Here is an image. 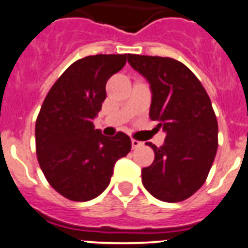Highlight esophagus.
Instances as JSON below:
<instances>
[{"instance_id":"34e87169","label":"esophagus","mask_w":248,"mask_h":248,"mask_svg":"<svg viewBox=\"0 0 248 248\" xmlns=\"http://www.w3.org/2000/svg\"><path fill=\"white\" fill-rule=\"evenodd\" d=\"M131 143H132L133 149H137V148H140V147L143 146V142H140V140H131Z\"/></svg>"}]
</instances>
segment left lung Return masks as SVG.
Instances as JSON below:
<instances>
[{"mask_svg": "<svg viewBox=\"0 0 248 248\" xmlns=\"http://www.w3.org/2000/svg\"><path fill=\"white\" fill-rule=\"evenodd\" d=\"M127 62L148 81L149 117L166 132L155 160L142 169V183L151 195L167 202L188 199L202 188L217 151V121L202 82L171 58L127 54Z\"/></svg>", "mask_w": 248, "mask_h": 248, "instance_id": "left-lung-1", "label": "left lung"}]
</instances>
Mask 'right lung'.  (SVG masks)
<instances>
[{"label": "right lung", "instance_id": "right-lung-1", "mask_svg": "<svg viewBox=\"0 0 248 248\" xmlns=\"http://www.w3.org/2000/svg\"><path fill=\"white\" fill-rule=\"evenodd\" d=\"M127 54H97L71 64L49 90L35 122L38 162L53 188L73 202H88L110 184L116 162L131 151L124 132L108 137L93 120L106 99V82Z\"/></svg>", "mask_w": 248, "mask_h": 248}]
</instances>
